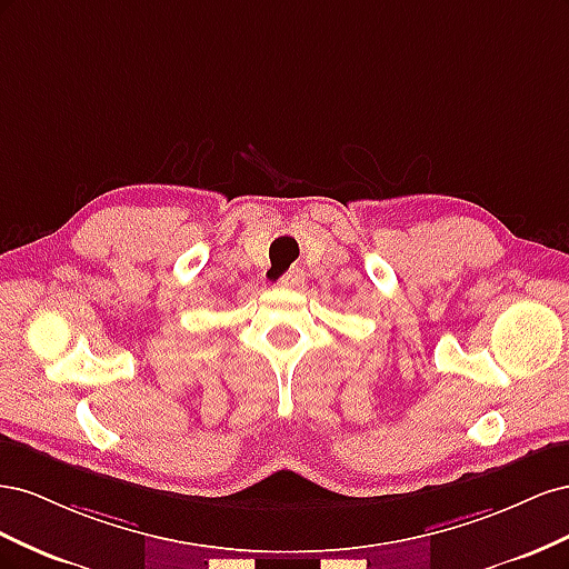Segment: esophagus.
<instances>
[{
    "label": "esophagus",
    "mask_w": 569,
    "mask_h": 569,
    "mask_svg": "<svg viewBox=\"0 0 569 569\" xmlns=\"http://www.w3.org/2000/svg\"><path fill=\"white\" fill-rule=\"evenodd\" d=\"M280 287H284V289H295V287H301L303 284V270L301 268H295V270H289L284 278L278 282Z\"/></svg>",
    "instance_id": "1"
}]
</instances>
